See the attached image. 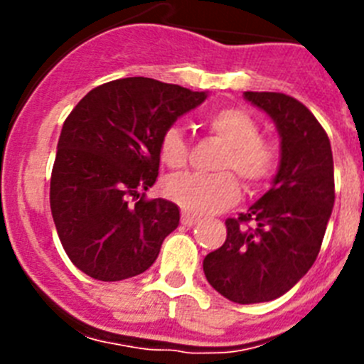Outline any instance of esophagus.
Masks as SVG:
<instances>
[{"label":"esophagus","mask_w":364,"mask_h":364,"mask_svg":"<svg viewBox=\"0 0 364 364\" xmlns=\"http://www.w3.org/2000/svg\"><path fill=\"white\" fill-rule=\"evenodd\" d=\"M180 220H182V224H184V226L191 228V226H195V224H197L198 218L195 217V215H191V213H182Z\"/></svg>","instance_id":"obj_1"}]
</instances>
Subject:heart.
Instances as JSON below:
<instances>
[{"mask_svg":"<svg viewBox=\"0 0 364 364\" xmlns=\"http://www.w3.org/2000/svg\"><path fill=\"white\" fill-rule=\"evenodd\" d=\"M205 127L224 144L215 175H180L166 182L164 191L186 213L210 215L233 204L239 197L240 176L247 188H257L272 178L279 166V146L260 136L255 118L239 107H222L208 114ZM160 160L171 169L188 164L189 144L180 127L171 125L160 136Z\"/></svg>","mask_w":364,"mask_h":364,"instance_id":"b5f03b06","label":"heart"}]
</instances>
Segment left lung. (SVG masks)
<instances>
[{"instance_id": "obj_1", "label": "left lung", "mask_w": 364, "mask_h": 364, "mask_svg": "<svg viewBox=\"0 0 364 364\" xmlns=\"http://www.w3.org/2000/svg\"><path fill=\"white\" fill-rule=\"evenodd\" d=\"M281 136V162L268 191L239 218H228L226 242L204 259L205 279L239 304L268 302L291 290L319 255L336 200L333 156L323 125L282 92L246 91ZM255 221L256 228L244 227Z\"/></svg>"}]
</instances>
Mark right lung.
Returning <instances> with one entry per match:
<instances>
[{"label":"right lung","mask_w":364,"mask_h":364,"mask_svg":"<svg viewBox=\"0 0 364 364\" xmlns=\"http://www.w3.org/2000/svg\"><path fill=\"white\" fill-rule=\"evenodd\" d=\"M205 98L134 76L96 87L70 111L58 140L50 211L63 250L89 277L140 275L176 230L178 205L146 200L144 191L159 176L162 133Z\"/></svg>","instance_id":"right-lung-1"}]
</instances>
